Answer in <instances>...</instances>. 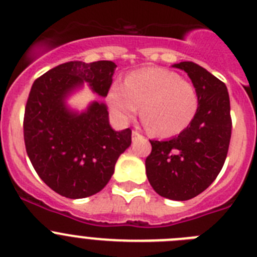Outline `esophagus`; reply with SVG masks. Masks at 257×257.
Listing matches in <instances>:
<instances>
[{
  "label": "esophagus",
  "mask_w": 257,
  "mask_h": 257,
  "mask_svg": "<svg viewBox=\"0 0 257 257\" xmlns=\"http://www.w3.org/2000/svg\"><path fill=\"white\" fill-rule=\"evenodd\" d=\"M138 138H142V135L138 131H133V139H138Z\"/></svg>",
  "instance_id": "obj_1"
}]
</instances>
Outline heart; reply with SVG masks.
<instances>
[{"instance_id":"heart-1","label":"heart","mask_w":257,"mask_h":257,"mask_svg":"<svg viewBox=\"0 0 257 257\" xmlns=\"http://www.w3.org/2000/svg\"><path fill=\"white\" fill-rule=\"evenodd\" d=\"M108 104L121 121L140 112L153 135L172 138L183 133L198 110V92L192 82L165 68H147L126 77L124 85L113 82Z\"/></svg>"}]
</instances>
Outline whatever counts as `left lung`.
<instances>
[{
	"instance_id": "obj_1",
	"label": "left lung",
	"mask_w": 257,
	"mask_h": 257,
	"mask_svg": "<svg viewBox=\"0 0 257 257\" xmlns=\"http://www.w3.org/2000/svg\"><path fill=\"white\" fill-rule=\"evenodd\" d=\"M184 70L198 92L192 123L166 142L151 140L147 178L161 197L188 201L207 189L221 171L231 135L230 100L225 83L193 61L172 65Z\"/></svg>"
}]
</instances>
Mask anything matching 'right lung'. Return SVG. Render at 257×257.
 Returning a JSON list of instances; mask_svg holds the SVG:
<instances>
[{
	"instance_id": "add662e5",
	"label": "right lung",
	"mask_w": 257,
	"mask_h": 257,
	"mask_svg": "<svg viewBox=\"0 0 257 257\" xmlns=\"http://www.w3.org/2000/svg\"><path fill=\"white\" fill-rule=\"evenodd\" d=\"M117 65L74 60L52 68L32 85L24 114L27 154L45 184L70 199L94 196L114 172L118 157L131 145V130H113L108 106L94 100L83 110L68 104L82 90L105 97Z\"/></svg>"
}]
</instances>
